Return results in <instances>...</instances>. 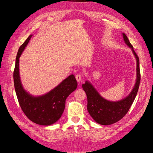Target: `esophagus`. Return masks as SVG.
<instances>
[{
	"mask_svg": "<svg viewBox=\"0 0 153 153\" xmlns=\"http://www.w3.org/2000/svg\"><path fill=\"white\" fill-rule=\"evenodd\" d=\"M76 79L77 81L78 82H81V81H82V77L81 74H80V73L77 74L76 75Z\"/></svg>",
	"mask_w": 153,
	"mask_h": 153,
	"instance_id": "1",
	"label": "esophagus"
}]
</instances>
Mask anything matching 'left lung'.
I'll return each mask as SVG.
<instances>
[{
    "mask_svg": "<svg viewBox=\"0 0 153 153\" xmlns=\"http://www.w3.org/2000/svg\"><path fill=\"white\" fill-rule=\"evenodd\" d=\"M125 43L129 46L136 59V72L137 77L132 91L126 98L118 102H110L104 99L95 90L91 83L85 81L82 88L85 92L87 98V110L95 121L103 125H109L121 120L130 108L138 91L141 80L140 61L138 55L133 50L126 35L123 33Z\"/></svg>",
    "mask_w": 153,
    "mask_h": 153,
    "instance_id": "left-lung-1",
    "label": "left lung"
}]
</instances>
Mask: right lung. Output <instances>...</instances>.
Segmentation results:
<instances>
[{"instance_id":"right-lung-1","label":"right lung","mask_w":153,"mask_h":153,"mask_svg":"<svg viewBox=\"0 0 153 153\" xmlns=\"http://www.w3.org/2000/svg\"><path fill=\"white\" fill-rule=\"evenodd\" d=\"M32 35L28 36L19 48L13 71L15 90L23 113L31 122L41 125H50L61 117L65 108L67 97L74 91L77 82L74 75H70L57 87L45 95L34 97L22 87L19 74V58Z\"/></svg>"}]
</instances>
